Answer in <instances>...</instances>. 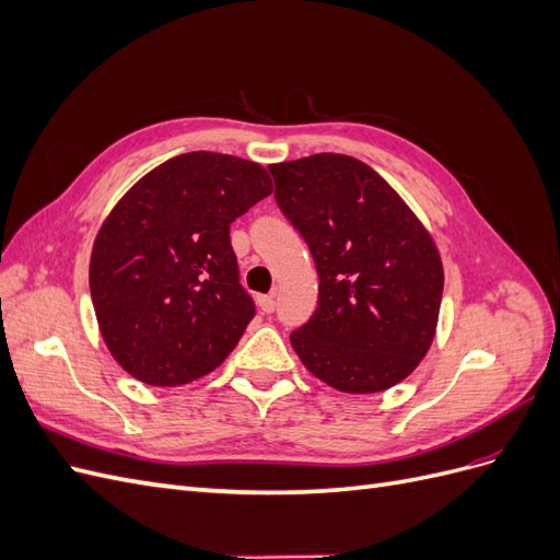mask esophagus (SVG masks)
Here are the masks:
<instances>
[{"instance_id":"obj_1","label":"esophagus","mask_w":560,"mask_h":560,"mask_svg":"<svg viewBox=\"0 0 560 560\" xmlns=\"http://www.w3.org/2000/svg\"><path fill=\"white\" fill-rule=\"evenodd\" d=\"M259 306H261V311L266 313V315H270L276 311V294H266V296H261L259 299Z\"/></svg>"}]
</instances>
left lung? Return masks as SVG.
Instances as JSON below:
<instances>
[{"label":"left lung","instance_id":"left-lung-1","mask_svg":"<svg viewBox=\"0 0 560 560\" xmlns=\"http://www.w3.org/2000/svg\"><path fill=\"white\" fill-rule=\"evenodd\" d=\"M268 171L319 278L313 317L290 334L299 360L341 393L397 385L436 331L444 266L432 235L393 186L352 156L315 154Z\"/></svg>","mask_w":560,"mask_h":560}]
</instances>
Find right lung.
<instances>
[{"label": "right lung", "mask_w": 560, "mask_h": 560, "mask_svg": "<svg viewBox=\"0 0 560 560\" xmlns=\"http://www.w3.org/2000/svg\"><path fill=\"white\" fill-rule=\"evenodd\" d=\"M270 191L259 163L189 151L116 202L97 231L89 280L100 331L132 378L191 383L238 346L254 301L229 231Z\"/></svg>", "instance_id": "right-lung-1"}]
</instances>
